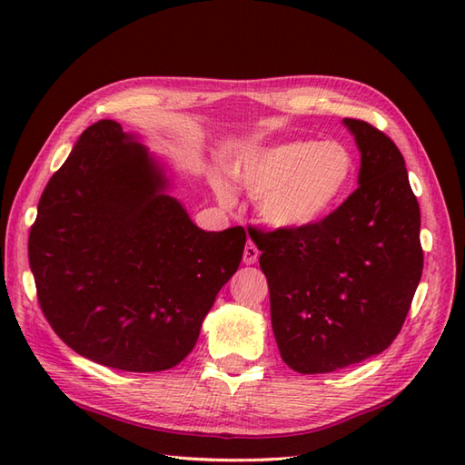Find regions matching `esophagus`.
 <instances>
[{"mask_svg":"<svg viewBox=\"0 0 465 465\" xmlns=\"http://www.w3.org/2000/svg\"><path fill=\"white\" fill-rule=\"evenodd\" d=\"M258 258H260V250L255 248V243H252V242L245 243V248H243V263L245 265H252V263L258 262Z\"/></svg>","mask_w":465,"mask_h":465,"instance_id":"obj_1","label":"esophagus"}]
</instances>
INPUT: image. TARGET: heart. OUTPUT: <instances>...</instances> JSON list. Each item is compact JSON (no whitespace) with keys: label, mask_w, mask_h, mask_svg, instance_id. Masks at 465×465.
<instances>
[{"label":"heart","mask_w":465,"mask_h":465,"mask_svg":"<svg viewBox=\"0 0 465 465\" xmlns=\"http://www.w3.org/2000/svg\"><path fill=\"white\" fill-rule=\"evenodd\" d=\"M233 177L255 197L265 223L303 230L325 220L348 197L355 162L340 142L295 140L245 153ZM217 193L227 200L223 185Z\"/></svg>","instance_id":"heart-1"}]
</instances>
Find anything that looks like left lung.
I'll return each mask as SVG.
<instances>
[{
	"label": "left lung",
	"mask_w": 465,
	"mask_h": 465,
	"mask_svg": "<svg viewBox=\"0 0 465 465\" xmlns=\"http://www.w3.org/2000/svg\"><path fill=\"white\" fill-rule=\"evenodd\" d=\"M343 125L361 153L358 190L315 225L250 232L282 360L300 373L343 370L390 348L423 270L420 205L398 145L368 122Z\"/></svg>",
	"instance_id": "8db88e82"
}]
</instances>
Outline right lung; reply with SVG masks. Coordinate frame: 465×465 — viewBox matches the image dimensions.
I'll list each match as a JSON object with an SVG mask.
<instances>
[{"label": "right lung", "mask_w": 465, "mask_h": 465, "mask_svg": "<svg viewBox=\"0 0 465 465\" xmlns=\"http://www.w3.org/2000/svg\"><path fill=\"white\" fill-rule=\"evenodd\" d=\"M165 190L145 147L100 120L39 197L27 243L39 308L64 343L107 368L180 363L240 268L243 227L203 232Z\"/></svg>", "instance_id": "add662e5"}]
</instances>
